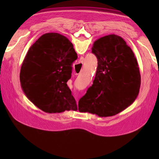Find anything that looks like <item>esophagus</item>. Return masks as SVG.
I'll return each mask as SVG.
<instances>
[{"label": "esophagus", "instance_id": "34e87169", "mask_svg": "<svg viewBox=\"0 0 159 159\" xmlns=\"http://www.w3.org/2000/svg\"><path fill=\"white\" fill-rule=\"evenodd\" d=\"M83 60H84V59H83V58H80V60H79V64H82V65H83Z\"/></svg>", "mask_w": 159, "mask_h": 159}]
</instances>
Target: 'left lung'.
Instances as JSON below:
<instances>
[{"instance_id": "left-lung-1", "label": "left lung", "mask_w": 159, "mask_h": 159, "mask_svg": "<svg viewBox=\"0 0 159 159\" xmlns=\"http://www.w3.org/2000/svg\"><path fill=\"white\" fill-rule=\"evenodd\" d=\"M92 52L98 58L95 80L79 101V111L99 117L111 116L123 111L138 97L141 76L131 48L115 34L94 42Z\"/></svg>"}]
</instances>
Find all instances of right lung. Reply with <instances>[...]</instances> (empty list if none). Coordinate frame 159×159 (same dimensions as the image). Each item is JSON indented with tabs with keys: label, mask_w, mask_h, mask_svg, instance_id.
<instances>
[{
	"label": "right lung",
	"mask_w": 159,
	"mask_h": 159,
	"mask_svg": "<svg viewBox=\"0 0 159 159\" xmlns=\"http://www.w3.org/2000/svg\"><path fill=\"white\" fill-rule=\"evenodd\" d=\"M77 57L66 37L57 33L42 35L29 49L21 67V87L26 98L47 113L76 111L66 82Z\"/></svg>",
	"instance_id": "right-lung-1"
}]
</instances>
